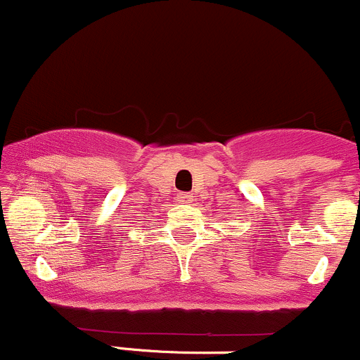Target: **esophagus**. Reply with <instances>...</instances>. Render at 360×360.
Instances as JSON below:
<instances>
[{
	"instance_id": "obj_1",
	"label": "esophagus",
	"mask_w": 360,
	"mask_h": 360,
	"mask_svg": "<svg viewBox=\"0 0 360 360\" xmlns=\"http://www.w3.org/2000/svg\"><path fill=\"white\" fill-rule=\"evenodd\" d=\"M179 200L181 204H191L192 202V195L187 194V192H181V194L179 195Z\"/></svg>"
}]
</instances>
